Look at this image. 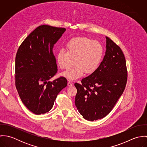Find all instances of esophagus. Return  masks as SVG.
Wrapping results in <instances>:
<instances>
[{"mask_svg":"<svg viewBox=\"0 0 147 147\" xmlns=\"http://www.w3.org/2000/svg\"><path fill=\"white\" fill-rule=\"evenodd\" d=\"M73 85V83H72L70 81H69L68 82V86H72Z\"/></svg>","mask_w":147,"mask_h":147,"instance_id":"obj_1","label":"esophagus"}]
</instances>
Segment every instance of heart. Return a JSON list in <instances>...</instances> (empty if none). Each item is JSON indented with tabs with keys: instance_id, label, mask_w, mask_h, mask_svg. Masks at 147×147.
<instances>
[{
	"instance_id": "1",
	"label": "heart",
	"mask_w": 147,
	"mask_h": 147,
	"mask_svg": "<svg viewBox=\"0 0 147 147\" xmlns=\"http://www.w3.org/2000/svg\"><path fill=\"white\" fill-rule=\"evenodd\" d=\"M67 51L60 50L57 54V62L61 69H68L74 63L75 65L62 74L71 80L82 77L84 72L92 74L101 63L104 49L97 41L86 37H76L67 43Z\"/></svg>"
}]
</instances>
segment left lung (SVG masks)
I'll return each instance as SVG.
<instances>
[{"instance_id":"left-lung-1","label":"left lung","mask_w":147,"mask_h":147,"mask_svg":"<svg viewBox=\"0 0 147 147\" xmlns=\"http://www.w3.org/2000/svg\"><path fill=\"white\" fill-rule=\"evenodd\" d=\"M103 61L93 74L75 83V105L85 119L106 117L122 94L127 80L126 59L121 49L109 37Z\"/></svg>"}]
</instances>
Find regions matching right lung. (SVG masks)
<instances>
[{
  "instance_id": "obj_1",
  "label": "right lung",
  "mask_w": 147,
  "mask_h": 147,
  "mask_svg": "<svg viewBox=\"0 0 147 147\" xmlns=\"http://www.w3.org/2000/svg\"><path fill=\"white\" fill-rule=\"evenodd\" d=\"M65 31L63 28L39 26L22 42L16 53V87L22 103L35 114L49 112L67 85L64 77L49 80L58 71L53 49Z\"/></svg>"
}]
</instances>
